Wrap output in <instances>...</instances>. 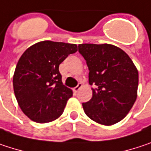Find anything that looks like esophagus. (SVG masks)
<instances>
[{"mask_svg":"<svg viewBox=\"0 0 151 151\" xmlns=\"http://www.w3.org/2000/svg\"><path fill=\"white\" fill-rule=\"evenodd\" d=\"M82 86H83L82 83H78V86H77L76 87H74V88H73V91H74V92H77V91H78L79 90L82 88Z\"/></svg>","mask_w":151,"mask_h":151,"instance_id":"esophagus-1","label":"esophagus"}]
</instances>
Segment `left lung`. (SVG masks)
<instances>
[{"label":"left lung","instance_id":"8db88e82","mask_svg":"<svg viewBox=\"0 0 151 151\" xmlns=\"http://www.w3.org/2000/svg\"><path fill=\"white\" fill-rule=\"evenodd\" d=\"M78 52L89 69L92 97L83 103L94 122L112 125L129 113L137 97L138 72L129 55L111 44H79Z\"/></svg>","mask_w":151,"mask_h":151}]
</instances>
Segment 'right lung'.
I'll return each mask as SVG.
<instances>
[{
    "label": "right lung",
    "mask_w": 151,
    "mask_h": 151,
    "mask_svg": "<svg viewBox=\"0 0 151 151\" xmlns=\"http://www.w3.org/2000/svg\"><path fill=\"white\" fill-rule=\"evenodd\" d=\"M77 51L76 44L44 40L23 52L13 86L18 104L28 118L45 124L61 116L73 91L63 85L59 65Z\"/></svg>",
    "instance_id": "right-lung-1"
}]
</instances>
